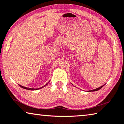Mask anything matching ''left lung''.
I'll use <instances>...</instances> for the list:
<instances>
[{
    "label": "left lung",
    "instance_id": "obj_1",
    "mask_svg": "<svg viewBox=\"0 0 124 124\" xmlns=\"http://www.w3.org/2000/svg\"><path fill=\"white\" fill-rule=\"evenodd\" d=\"M104 85H103V86H101V87H99V88H97V89H94V90H90L89 92H94V91H97V90H99V89H101V88H102L103 86H104Z\"/></svg>",
    "mask_w": 124,
    "mask_h": 124
}]
</instances>
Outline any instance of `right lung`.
I'll return each instance as SVG.
<instances>
[{
	"label": "right lung",
	"instance_id": "obj_1",
	"mask_svg": "<svg viewBox=\"0 0 124 124\" xmlns=\"http://www.w3.org/2000/svg\"><path fill=\"white\" fill-rule=\"evenodd\" d=\"M48 83L46 84V85H46L47 84H48ZM45 85H44V86H42V87H41V88H38V89H32V88H26V87H24V86H21V85H20V86L21 87V88H23V89H27V90H38V89H40V88H43V87L44 86H45Z\"/></svg>",
	"mask_w": 124,
	"mask_h": 124
}]
</instances>
